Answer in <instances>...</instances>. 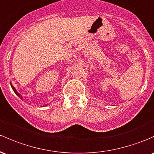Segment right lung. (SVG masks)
Listing matches in <instances>:
<instances>
[{
    "mask_svg": "<svg viewBox=\"0 0 154 154\" xmlns=\"http://www.w3.org/2000/svg\"><path fill=\"white\" fill-rule=\"evenodd\" d=\"M11 86H12V89H13V91H14V93H15V94H17V96H18V97H20V99H22V96H20V94H19V93H18V92H17V91H16V89H15V88H14V86H13V85H11Z\"/></svg>",
    "mask_w": 154,
    "mask_h": 154,
    "instance_id": "obj_1",
    "label": "right lung"
}]
</instances>
